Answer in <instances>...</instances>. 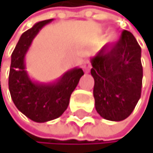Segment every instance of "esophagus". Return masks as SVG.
I'll return each instance as SVG.
<instances>
[{"label":"esophagus","instance_id":"esophagus-1","mask_svg":"<svg viewBox=\"0 0 153 153\" xmlns=\"http://www.w3.org/2000/svg\"><path fill=\"white\" fill-rule=\"evenodd\" d=\"M82 68H83V70H84L85 73H89L90 69H91V63L88 61V60H85V61L83 62Z\"/></svg>","mask_w":153,"mask_h":153}]
</instances>
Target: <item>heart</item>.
Listing matches in <instances>:
<instances>
[{"mask_svg":"<svg viewBox=\"0 0 153 153\" xmlns=\"http://www.w3.org/2000/svg\"><path fill=\"white\" fill-rule=\"evenodd\" d=\"M119 39H120V36H119V34L117 32L113 31V32L109 33V34H108V36L106 38V41L110 44H115L119 41Z\"/></svg>","mask_w":153,"mask_h":153,"instance_id":"obj_1","label":"heart"}]
</instances>
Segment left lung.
<instances>
[{
  "label": "left lung",
  "mask_w": 153,
  "mask_h": 153,
  "mask_svg": "<svg viewBox=\"0 0 153 153\" xmlns=\"http://www.w3.org/2000/svg\"><path fill=\"white\" fill-rule=\"evenodd\" d=\"M96 110L105 120L126 119L141 97V48L131 32L123 30L111 50L102 48L91 57Z\"/></svg>",
  "instance_id": "8db88e82"
}]
</instances>
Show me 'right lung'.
Listing matches in <instances>:
<instances>
[{
	"instance_id": "obj_1",
	"label": "right lung",
	"mask_w": 153,
	"mask_h": 153,
	"mask_svg": "<svg viewBox=\"0 0 153 153\" xmlns=\"http://www.w3.org/2000/svg\"><path fill=\"white\" fill-rule=\"evenodd\" d=\"M51 21L53 19L38 22L25 31L11 54L8 77L11 99L18 110L36 123L49 122L61 116L68 107L73 91L84 75L81 68H74L50 83L33 81L28 76L26 54L38 32Z\"/></svg>"
}]
</instances>
